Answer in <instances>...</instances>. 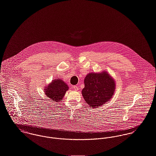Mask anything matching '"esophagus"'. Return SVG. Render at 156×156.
Returning <instances> with one entry per match:
<instances>
[{
  "mask_svg": "<svg viewBox=\"0 0 156 156\" xmlns=\"http://www.w3.org/2000/svg\"><path fill=\"white\" fill-rule=\"evenodd\" d=\"M73 88L74 90H79V87L77 86H73Z\"/></svg>",
  "mask_w": 156,
  "mask_h": 156,
  "instance_id": "obj_1",
  "label": "esophagus"
}]
</instances>
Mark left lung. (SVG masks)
I'll return each mask as SVG.
<instances>
[{
    "instance_id": "obj_1",
    "label": "left lung",
    "mask_w": 156,
    "mask_h": 156,
    "mask_svg": "<svg viewBox=\"0 0 156 156\" xmlns=\"http://www.w3.org/2000/svg\"><path fill=\"white\" fill-rule=\"evenodd\" d=\"M82 96L90 107L97 108L112 98L115 90L113 77L106 71L88 73L84 79Z\"/></svg>"
}]
</instances>
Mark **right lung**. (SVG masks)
<instances>
[{
  "mask_svg": "<svg viewBox=\"0 0 156 156\" xmlns=\"http://www.w3.org/2000/svg\"><path fill=\"white\" fill-rule=\"evenodd\" d=\"M69 87L66 83L61 79H55L52 80L48 86H44V94L52 102H60L64 98Z\"/></svg>",
  "mask_w": 156,
  "mask_h": 156,
  "instance_id": "add662e5",
  "label": "right lung"
}]
</instances>
